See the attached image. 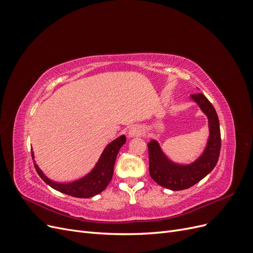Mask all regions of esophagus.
<instances>
[{
	"label": "esophagus",
	"instance_id": "34e87169",
	"mask_svg": "<svg viewBox=\"0 0 253 253\" xmlns=\"http://www.w3.org/2000/svg\"><path fill=\"white\" fill-rule=\"evenodd\" d=\"M143 128L140 126H133L131 128L128 129V137L129 138H134V137H138L142 135Z\"/></svg>",
	"mask_w": 253,
	"mask_h": 253
}]
</instances>
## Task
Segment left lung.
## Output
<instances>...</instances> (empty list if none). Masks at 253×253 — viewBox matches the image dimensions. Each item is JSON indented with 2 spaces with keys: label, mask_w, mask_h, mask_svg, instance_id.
Instances as JSON below:
<instances>
[{
  "label": "left lung",
  "mask_w": 253,
  "mask_h": 253,
  "mask_svg": "<svg viewBox=\"0 0 253 253\" xmlns=\"http://www.w3.org/2000/svg\"><path fill=\"white\" fill-rule=\"evenodd\" d=\"M204 114L208 117L210 135L203 154L189 165L175 164L168 158L159 143L152 139L148 143L149 171L159 186L173 191L185 190L206 177L216 166L220 151L219 120L213 105L203 94L191 95Z\"/></svg>",
  "instance_id": "8db88e82"
}]
</instances>
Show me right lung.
Segmentation results:
<instances>
[{"label":"right lung","mask_w":253,"mask_h":253,"mask_svg":"<svg viewBox=\"0 0 253 253\" xmlns=\"http://www.w3.org/2000/svg\"><path fill=\"white\" fill-rule=\"evenodd\" d=\"M126 136L121 135L118 138L109 143L102 152V154L100 158H99L96 166L94 167V169L87 175L84 176V177L78 180H75L73 182L61 183L52 181L43 174V172L39 169V167L35 163V160L34 166L40 177L46 182L48 186L59 191V192L79 198L93 197L102 192V191L108 187L109 182L113 177L115 160H116L120 148L126 143ZM32 157L33 159L35 158L34 152H32Z\"/></svg>","instance_id":"obj_1"}]
</instances>
